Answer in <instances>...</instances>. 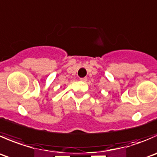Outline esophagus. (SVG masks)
<instances>
[{"label": "esophagus", "instance_id": "obj_1", "mask_svg": "<svg viewBox=\"0 0 157 157\" xmlns=\"http://www.w3.org/2000/svg\"><path fill=\"white\" fill-rule=\"evenodd\" d=\"M80 81H83V82H86L87 80V78L86 77H83V78H80Z\"/></svg>", "mask_w": 157, "mask_h": 157}]
</instances>
